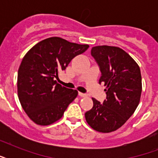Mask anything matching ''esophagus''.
Listing matches in <instances>:
<instances>
[{
  "mask_svg": "<svg viewBox=\"0 0 158 158\" xmlns=\"http://www.w3.org/2000/svg\"><path fill=\"white\" fill-rule=\"evenodd\" d=\"M79 96L84 98V97H87V94H83V93H80V92H79Z\"/></svg>",
  "mask_w": 158,
  "mask_h": 158,
  "instance_id": "esophagus-1",
  "label": "esophagus"
}]
</instances>
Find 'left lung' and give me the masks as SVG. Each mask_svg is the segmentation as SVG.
<instances>
[{"label":"left lung","mask_w":158,"mask_h":158,"mask_svg":"<svg viewBox=\"0 0 158 158\" xmlns=\"http://www.w3.org/2000/svg\"><path fill=\"white\" fill-rule=\"evenodd\" d=\"M91 55L101 71L99 83L106 87V98L102 104L93 98L94 106L85 113V119L98 132H112L127 121L139 103L141 72L135 60L120 48L94 47Z\"/></svg>","instance_id":"obj_1"}]
</instances>
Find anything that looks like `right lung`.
Returning <instances> with one entry per match:
<instances>
[{"mask_svg":"<svg viewBox=\"0 0 158 158\" xmlns=\"http://www.w3.org/2000/svg\"><path fill=\"white\" fill-rule=\"evenodd\" d=\"M89 48L52 37L37 43L24 56L18 71V96L33 122L48 125L62 117L78 91L61 86L56 79L74 57Z\"/></svg>","mask_w":158,"mask_h":158,"instance_id":"add662e5","label":"right lung"}]
</instances>
